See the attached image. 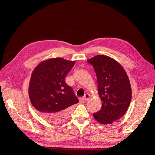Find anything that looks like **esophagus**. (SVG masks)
Instances as JSON below:
<instances>
[{
    "mask_svg": "<svg viewBox=\"0 0 155 155\" xmlns=\"http://www.w3.org/2000/svg\"><path fill=\"white\" fill-rule=\"evenodd\" d=\"M91 98V95L90 94H85V95L83 97V100L84 101H88L89 100V99Z\"/></svg>",
    "mask_w": 155,
    "mask_h": 155,
    "instance_id": "34e87169",
    "label": "esophagus"
}]
</instances>
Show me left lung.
<instances>
[{"instance_id":"left-lung-1","label":"left lung","mask_w":155,"mask_h":155,"mask_svg":"<svg viewBox=\"0 0 155 155\" xmlns=\"http://www.w3.org/2000/svg\"><path fill=\"white\" fill-rule=\"evenodd\" d=\"M87 61L95 71L102 105L94 113L95 119L102 124H112L126 113L131 101V87L123 67L115 60L97 55Z\"/></svg>"}]
</instances>
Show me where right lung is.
Instances as JSON below:
<instances>
[{
    "label": "right lung",
    "mask_w": 155,
    "mask_h": 155,
    "mask_svg": "<svg viewBox=\"0 0 155 155\" xmlns=\"http://www.w3.org/2000/svg\"><path fill=\"white\" fill-rule=\"evenodd\" d=\"M75 61L61 58L41 62L31 75L29 96L31 104L42 116L51 123L66 120L71 105L79 102L71 87L65 82Z\"/></svg>",
    "instance_id": "obj_1"
}]
</instances>
